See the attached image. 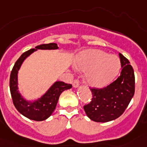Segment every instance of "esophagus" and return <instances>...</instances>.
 <instances>
[{
    "instance_id": "1",
    "label": "esophagus",
    "mask_w": 147,
    "mask_h": 147,
    "mask_svg": "<svg viewBox=\"0 0 147 147\" xmlns=\"http://www.w3.org/2000/svg\"><path fill=\"white\" fill-rule=\"evenodd\" d=\"M79 85H80V82H79V81H78V80H74V83H73V87H74V88H76L79 87Z\"/></svg>"
}]
</instances>
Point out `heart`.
<instances>
[{"label":"heart","instance_id":"obj_1","mask_svg":"<svg viewBox=\"0 0 147 147\" xmlns=\"http://www.w3.org/2000/svg\"><path fill=\"white\" fill-rule=\"evenodd\" d=\"M75 66L85 71V81L93 88H103L109 85L121 69L119 57L98 49L83 51L76 57Z\"/></svg>","mask_w":147,"mask_h":147}]
</instances>
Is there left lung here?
Wrapping results in <instances>:
<instances>
[{"mask_svg": "<svg viewBox=\"0 0 147 147\" xmlns=\"http://www.w3.org/2000/svg\"><path fill=\"white\" fill-rule=\"evenodd\" d=\"M121 72L108 86L90 88L92 101L84 106L88 117L96 122H107L119 118L127 107L135 93V75L130 62L119 54Z\"/></svg>", "mask_w": 147, "mask_h": 147, "instance_id": "left-lung-1", "label": "left lung"}]
</instances>
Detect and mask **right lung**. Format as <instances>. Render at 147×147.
<instances>
[{
	"label": "right lung",
	"instance_id": "right-lung-1",
	"mask_svg": "<svg viewBox=\"0 0 147 147\" xmlns=\"http://www.w3.org/2000/svg\"><path fill=\"white\" fill-rule=\"evenodd\" d=\"M59 49L57 43L42 44L35 49H30L23 53L15 62L10 75L9 87L13 104L18 111L31 120L41 121L50 117L54 111L59 96L62 92L72 88L71 84L56 81L44 94L34 100H27L22 96L18 90V71L23 62L32 53L39 50H57Z\"/></svg>",
	"mask_w": 147,
	"mask_h": 147
}]
</instances>
